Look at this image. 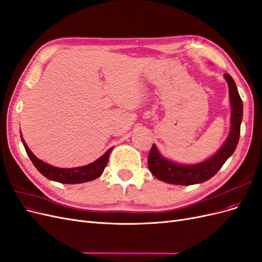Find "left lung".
I'll return each instance as SVG.
<instances>
[{"mask_svg":"<svg viewBox=\"0 0 262 262\" xmlns=\"http://www.w3.org/2000/svg\"><path fill=\"white\" fill-rule=\"evenodd\" d=\"M229 85L230 102L232 107L231 130L223 146L217 152L206 161L197 164H177L165 159L159 152L154 143L148 156V166L150 172L157 179L168 184L193 185L206 182L214 176L222 165L235 151L239 140L241 123L243 120V102L235 81L229 74H224Z\"/></svg>","mask_w":262,"mask_h":262,"instance_id":"obj_1","label":"left lung"}]
</instances>
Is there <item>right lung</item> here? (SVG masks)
<instances>
[{"label": "right lung", "instance_id": "1", "mask_svg": "<svg viewBox=\"0 0 262 262\" xmlns=\"http://www.w3.org/2000/svg\"><path fill=\"white\" fill-rule=\"evenodd\" d=\"M21 141L24 143L25 150H26L29 159L31 160L33 165L36 166L37 170L42 175L46 176L47 179L54 182L63 183V184H80V183H86V182H90L98 179V177L103 173L104 167L107 164L110 152H111L113 149V148H110L102 157H100L98 160H96L95 162H92L88 165L73 167V168H60L41 161V160H39L31 152L30 149L28 148L26 142H25L23 138H21Z\"/></svg>", "mask_w": 262, "mask_h": 262}]
</instances>
